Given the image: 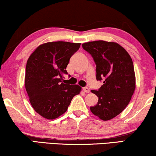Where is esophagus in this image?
<instances>
[{"label":"esophagus","mask_w":156,"mask_h":156,"mask_svg":"<svg viewBox=\"0 0 156 156\" xmlns=\"http://www.w3.org/2000/svg\"><path fill=\"white\" fill-rule=\"evenodd\" d=\"M83 90H84V92H86V93H89V91H90V89H89V87H83Z\"/></svg>","instance_id":"obj_1"}]
</instances>
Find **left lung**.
Wrapping results in <instances>:
<instances>
[{
	"label": "left lung",
	"instance_id": "obj_1",
	"mask_svg": "<svg viewBox=\"0 0 156 156\" xmlns=\"http://www.w3.org/2000/svg\"><path fill=\"white\" fill-rule=\"evenodd\" d=\"M82 48L96 64V78L103 80L98 90H91L98 102L91 112L104 121L110 120L124 110L136 88V78L131 57L115 42L103 40L86 42Z\"/></svg>",
	"mask_w": 156,
	"mask_h": 156
}]
</instances>
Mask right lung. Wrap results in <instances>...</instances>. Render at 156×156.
Wrapping results in <instances>:
<instances>
[{"instance_id":"1","label":"right lung","mask_w":156,"mask_h":156,"mask_svg":"<svg viewBox=\"0 0 156 156\" xmlns=\"http://www.w3.org/2000/svg\"><path fill=\"white\" fill-rule=\"evenodd\" d=\"M80 43L52 42L40 45L27 59L25 85L32 106L44 118L55 119L67 110L81 87L65 84L64 75Z\"/></svg>"}]
</instances>
